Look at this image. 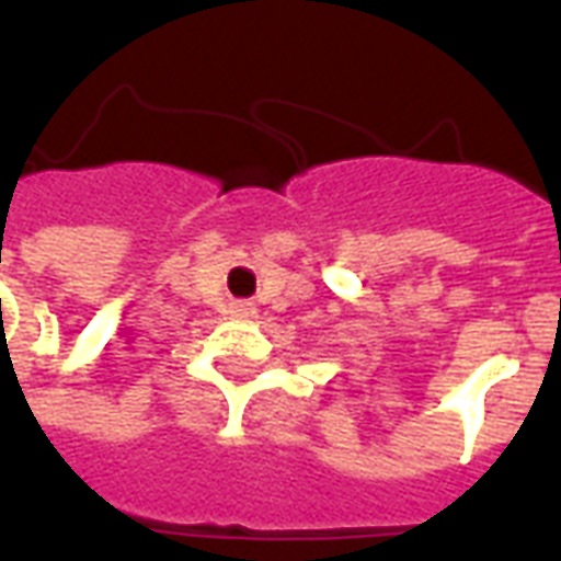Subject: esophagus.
<instances>
[{"label": "esophagus", "instance_id": "esophagus-1", "mask_svg": "<svg viewBox=\"0 0 561 561\" xmlns=\"http://www.w3.org/2000/svg\"><path fill=\"white\" fill-rule=\"evenodd\" d=\"M234 311H238V318H250V314H252L250 306H238V309H234Z\"/></svg>", "mask_w": 561, "mask_h": 561}]
</instances>
